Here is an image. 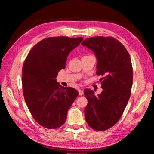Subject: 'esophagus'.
<instances>
[{
  "label": "esophagus",
  "mask_w": 154,
  "mask_h": 154,
  "mask_svg": "<svg viewBox=\"0 0 154 154\" xmlns=\"http://www.w3.org/2000/svg\"><path fill=\"white\" fill-rule=\"evenodd\" d=\"M79 95H83V91L82 89L79 90Z\"/></svg>",
  "instance_id": "esophagus-1"
}]
</instances>
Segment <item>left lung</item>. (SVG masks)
I'll return each instance as SVG.
<instances>
[{"instance_id": "obj_1", "label": "left lung", "mask_w": 154, "mask_h": 154, "mask_svg": "<svg viewBox=\"0 0 154 154\" xmlns=\"http://www.w3.org/2000/svg\"><path fill=\"white\" fill-rule=\"evenodd\" d=\"M81 45L95 54L96 73L103 76L100 94L94 95L89 89L84 90L88 100L85 116L91 128L103 131L117 123L128 102L133 82L131 59L126 48L112 37L89 38Z\"/></svg>"}]
</instances>
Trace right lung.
<instances>
[{"instance_id": "1", "label": "right lung", "mask_w": 154, "mask_h": 154, "mask_svg": "<svg viewBox=\"0 0 154 154\" xmlns=\"http://www.w3.org/2000/svg\"><path fill=\"white\" fill-rule=\"evenodd\" d=\"M83 40L82 37H50L31 49L22 67L23 94L29 110L45 128L60 127L67 111L79 94L72 87L60 86L56 77L65 67L70 52Z\"/></svg>"}]
</instances>
